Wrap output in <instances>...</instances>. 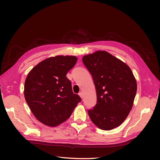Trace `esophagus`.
Listing matches in <instances>:
<instances>
[{
	"instance_id": "34e87169",
	"label": "esophagus",
	"mask_w": 160,
	"mask_h": 160,
	"mask_svg": "<svg viewBox=\"0 0 160 160\" xmlns=\"http://www.w3.org/2000/svg\"><path fill=\"white\" fill-rule=\"evenodd\" d=\"M79 95L81 97V98H83V93H82V92H80L79 93Z\"/></svg>"
}]
</instances>
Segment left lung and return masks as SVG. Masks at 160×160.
Wrapping results in <instances>:
<instances>
[{
    "label": "left lung",
    "instance_id": "8db88e82",
    "mask_svg": "<svg viewBox=\"0 0 160 160\" xmlns=\"http://www.w3.org/2000/svg\"><path fill=\"white\" fill-rule=\"evenodd\" d=\"M93 77L97 104L88 110L91 120L103 130L122 124L133 107L137 82L124 62L105 51H98L82 58Z\"/></svg>",
    "mask_w": 160,
    "mask_h": 160
}]
</instances>
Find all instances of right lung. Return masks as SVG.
<instances>
[{
    "instance_id": "add662e5",
    "label": "right lung",
    "mask_w": 160,
    "mask_h": 160,
    "mask_svg": "<svg viewBox=\"0 0 160 160\" xmlns=\"http://www.w3.org/2000/svg\"><path fill=\"white\" fill-rule=\"evenodd\" d=\"M75 56L57 55L37 64L28 72L24 95L32 114L42 123L55 127L69 119L81 101L72 93L66 75L75 66Z\"/></svg>"
}]
</instances>
